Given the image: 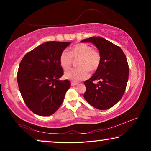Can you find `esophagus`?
<instances>
[{
  "instance_id": "obj_1",
  "label": "esophagus",
  "mask_w": 151,
  "mask_h": 151,
  "mask_svg": "<svg viewBox=\"0 0 151 151\" xmlns=\"http://www.w3.org/2000/svg\"><path fill=\"white\" fill-rule=\"evenodd\" d=\"M71 86H75L78 85V83H75V82H71Z\"/></svg>"
}]
</instances>
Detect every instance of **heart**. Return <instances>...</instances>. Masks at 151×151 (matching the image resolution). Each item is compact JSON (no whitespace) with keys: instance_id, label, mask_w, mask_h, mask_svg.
<instances>
[{"instance_id":"1","label":"heart","mask_w":151,"mask_h":151,"mask_svg":"<svg viewBox=\"0 0 151 151\" xmlns=\"http://www.w3.org/2000/svg\"><path fill=\"white\" fill-rule=\"evenodd\" d=\"M78 68L66 71L64 77L74 82H79L88 77L89 71L94 72L98 69L101 64V57L99 51L92 48L87 44H78L70 48L69 53L63 51L59 57L60 65L63 70L70 68L73 58H78Z\"/></svg>"}]
</instances>
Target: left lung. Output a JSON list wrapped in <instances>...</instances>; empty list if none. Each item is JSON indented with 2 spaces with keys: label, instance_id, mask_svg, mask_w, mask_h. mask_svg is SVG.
I'll use <instances>...</instances> for the list:
<instances>
[{
  "label": "left lung",
  "instance_id": "1",
  "mask_svg": "<svg viewBox=\"0 0 151 151\" xmlns=\"http://www.w3.org/2000/svg\"><path fill=\"white\" fill-rule=\"evenodd\" d=\"M81 42L93 43L101 57L98 69L84 83V98L94 108L109 109L121 100L127 87L129 65L126 56L118 46L100 37H90ZM94 80L99 83L94 84Z\"/></svg>",
  "mask_w": 151,
  "mask_h": 151
}]
</instances>
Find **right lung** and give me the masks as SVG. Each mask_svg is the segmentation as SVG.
Masks as SVG:
<instances>
[{
    "instance_id": "1",
    "label": "right lung",
    "mask_w": 151,
    "mask_h": 151,
    "mask_svg": "<svg viewBox=\"0 0 151 151\" xmlns=\"http://www.w3.org/2000/svg\"><path fill=\"white\" fill-rule=\"evenodd\" d=\"M70 42L48 41L25 55L17 74L19 88L25 104L32 112L50 116L62 104L70 87L69 81H60L63 70L59 57Z\"/></svg>"
}]
</instances>
